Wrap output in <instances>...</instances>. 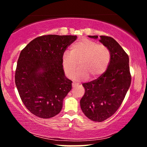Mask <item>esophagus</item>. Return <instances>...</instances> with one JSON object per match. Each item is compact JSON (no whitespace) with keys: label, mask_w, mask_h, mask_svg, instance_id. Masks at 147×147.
<instances>
[{"label":"esophagus","mask_w":147,"mask_h":147,"mask_svg":"<svg viewBox=\"0 0 147 147\" xmlns=\"http://www.w3.org/2000/svg\"><path fill=\"white\" fill-rule=\"evenodd\" d=\"M78 85H79L78 84H77V83H74V82H73V84H72V86H73V88H76V87L78 86Z\"/></svg>","instance_id":"34e87169"}]
</instances>
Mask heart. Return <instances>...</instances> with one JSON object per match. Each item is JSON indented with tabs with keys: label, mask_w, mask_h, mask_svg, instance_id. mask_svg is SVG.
Returning a JSON list of instances; mask_svg holds the SVG:
<instances>
[{
	"label": "heart",
	"mask_w": 147,
	"mask_h": 147,
	"mask_svg": "<svg viewBox=\"0 0 147 147\" xmlns=\"http://www.w3.org/2000/svg\"><path fill=\"white\" fill-rule=\"evenodd\" d=\"M80 67L73 78L77 81L89 78L94 79L106 71L110 61V52L102 44H97L88 39L76 42L71 47V51H65L61 58V66L65 75L71 78L78 65Z\"/></svg>",
	"instance_id": "1"
}]
</instances>
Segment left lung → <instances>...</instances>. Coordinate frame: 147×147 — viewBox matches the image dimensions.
Instances as JSON below:
<instances>
[{
	"mask_svg": "<svg viewBox=\"0 0 147 147\" xmlns=\"http://www.w3.org/2000/svg\"><path fill=\"white\" fill-rule=\"evenodd\" d=\"M97 39L98 36H88ZM99 41L110 52V61L105 73L97 79L82 86L85 93L80 107L87 117L96 122L105 121L121 105L131 84L129 58L113 38L100 36Z\"/></svg>",
	"mask_w": 147,
	"mask_h": 147,
	"instance_id": "obj_1",
	"label": "left lung"
}]
</instances>
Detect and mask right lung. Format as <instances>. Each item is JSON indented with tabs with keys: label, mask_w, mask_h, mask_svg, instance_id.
I'll return each instance as SVG.
<instances>
[{
	"label": "right lung",
	"mask_w": 147,
	"mask_h": 147,
	"mask_svg": "<svg viewBox=\"0 0 147 147\" xmlns=\"http://www.w3.org/2000/svg\"><path fill=\"white\" fill-rule=\"evenodd\" d=\"M76 38V36H40L20 53L16 85L24 106L36 116L49 119L61 111L73 82L65 75L61 58Z\"/></svg>",
	"instance_id": "add662e5"
}]
</instances>
